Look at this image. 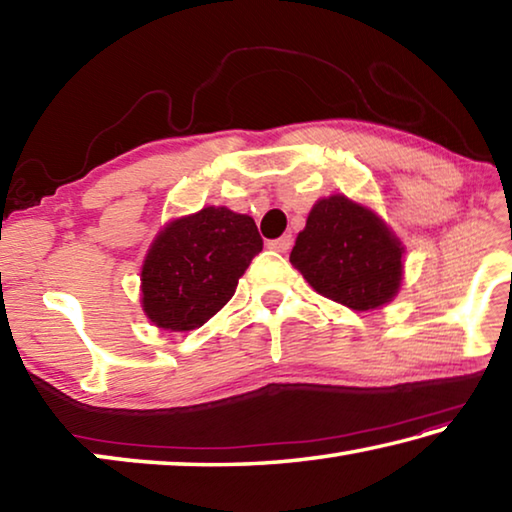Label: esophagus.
Masks as SVG:
<instances>
[{
    "mask_svg": "<svg viewBox=\"0 0 512 512\" xmlns=\"http://www.w3.org/2000/svg\"><path fill=\"white\" fill-rule=\"evenodd\" d=\"M291 244H293V237L291 235H282L280 239L268 241V248L277 250V253H287V250L291 248Z\"/></svg>",
    "mask_w": 512,
    "mask_h": 512,
    "instance_id": "1",
    "label": "esophagus"
}]
</instances>
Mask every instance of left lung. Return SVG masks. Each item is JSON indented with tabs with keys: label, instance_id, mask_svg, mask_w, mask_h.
Here are the masks:
<instances>
[{
	"label": "left lung",
	"instance_id": "8db88e82",
	"mask_svg": "<svg viewBox=\"0 0 512 512\" xmlns=\"http://www.w3.org/2000/svg\"><path fill=\"white\" fill-rule=\"evenodd\" d=\"M291 264L320 296L368 311L402 282V246L377 214L345 196L318 201L291 250Z\"/></svg>",
	"mask_w": 512,
	"mask_h": 512
}]
</instances>
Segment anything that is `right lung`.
<instances>
[{
  "label": "right lung",
  "instance_id": "right-lung-1",
  "mask_svg": "<svg viewBox=\"0 0 512 512\" xmlns=\"http://www.w3.org/2000/svg\"><path fill=\"white\" fill-rule=\"evenodd\" d=\"M255 221L228 207H203L171 221L142 266V307L162 329L189 332L235 296L239 277L262 253Z\"/></svg>",
  "mask_w": 512,
  "mask_h": 512
}]
</instances>
